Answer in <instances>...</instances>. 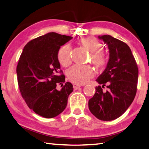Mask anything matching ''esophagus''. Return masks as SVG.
<instances>
[{"mask_svg":"<svg viewBox=\"0 0 149 149\" xmlns=\"http://www.w3.org/2000/svg\"><path fill=\"white\" fill-rule=\"evenodd\" d=\"M81 87V85H78V84H74L73 85V88L74 90H77L78 88H80Z\"/></svg>","mask_w":149,"mask_h":149,"instance_id":"obj_1","label":"esophagus"}]
</instances>
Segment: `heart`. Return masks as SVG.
<instances>
[{"label":"heart","instance_id":"1","mask_svg":"<svg viewBox=\"0 0 149 149\" xmlns=\"http://www.w3.org/2000/svg\"><path fill=\"white\" fill-rule=\"evenodd\" d=\"M80 42L84 48L92 53L91 61L97 68H103L107 62L105 56L101 52L102 45L97 39L88 37L81 39ZM58 61L62 66L67 67L71 63V47L67 45L62 47L58 50ZM69 80L75 84H83L88 81L94 75L93 69L90 66H81L75 65L71 67L67 72Z\"/></svg>","mask_w":149,"mask_h":149}]
</instances>
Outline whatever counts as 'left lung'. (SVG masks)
<instances>
[{
  "instance_id": "1",
  "label": "left lung",
  "mask_w": 149,
  "mask_h": 149,
  "mask_svg": "<svg viewBox=\"0 0 149 149\" xmlns=\"http://www.w3.org/2000/svg\"><path fill=\"white\" fill-rule=\"evenodd\" d=\"M98 38L108 45L109 60L107 68L96 81L108 90L102 92L101 86L88 101V108L98 119L109 121L120 117L133 102L137 90L138 69L129 46L110 35Z\"/></svg>"
}]
</instances>
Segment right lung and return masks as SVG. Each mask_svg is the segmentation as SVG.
Masks as SVG:
<instances>
[{
  "label": "right lung",
  "mask_w": 149,
  "mask_h": 149,
  "mask_svg": "<svg viewBox=\"0 0 149 149\" xmlns=\"http://www.w3.org/2000/svg\"><path fill=\"white\" fill-rule=\"evenodd\" d=\"M71 36L49 32L32 39L25 46L16 68L19 91L29 108L45 118H54L63 111L73 91L65 76L59 75L57 55ZM57 83L62 84L58 89Z\"/></svg>",
  "instance_id": "obj_1"
}]
</instances>
